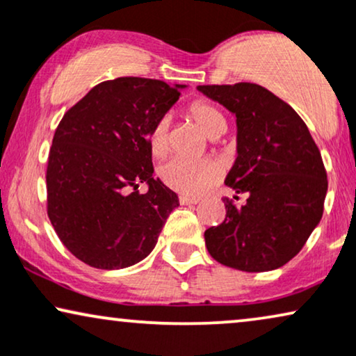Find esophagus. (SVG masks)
I'll use <instances>...</instances> for the list:
<instances>
[{
	"instance_id": "obj_1",
	"label": "esophagus",
	"mask_w": 356,
	"mask_h": 356,
	"mask_svg": "<svg viewBox=\"0 0 356 356\" xmlns=\"http://www.w3.org/2000/svg\"><path fill=\"white\" fill-rule=\"evenodd\" d=\"M179 200H181L182 205H197V203L200 202V198L188 197V195H181V197H179Z\"/></svg>"
}]
</instances>
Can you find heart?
Listing matches in <instances>:
<instances>
[{
  "label": "heart",
  "mask_w": 356,
  "mask_h": 356,
  "mask_svg": "<svg viewBox=\"0 0 356 356\" xmlns=\"http://www.w3.org/2000/svg\"><path fill=\"white\" fill-rule=\"evenodd\" d=\"M191 117L195 120L200 129L210 136L216 138L226 130V118L215 106L205 101L193 102L191 108ZM148 146L154 156H164L169 149V118L161 117L151 127L148 134ZM159 179L172 191L184 193V195H200L208 191L213 184L221 177V168L211 159H188L177 158L169 159L161 165Z\"/></svg>",
  "instance_id": "1"
}]
</instances>
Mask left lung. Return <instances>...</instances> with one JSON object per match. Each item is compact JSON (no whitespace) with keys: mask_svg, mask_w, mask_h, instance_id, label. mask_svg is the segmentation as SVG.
<instances>
[{"mask_svg":"<svg viewBox=\"0 0 356 356\" xmlns=\"http://www.w3.org/2000/svg\"><path fill=\"white\" fill-rule=\"evenodd\" d=\"M236 117V158L225 184L245 193L244 205L222 200L226 218L208 227L216 262L243 272H268L295 257L319 225L327 174L302 118L254 83L197 86Z\"/></svg>","mask_w":356,"mask_h":356,"instance_id":"8db88e82","label":"left lung"}]
</instances>
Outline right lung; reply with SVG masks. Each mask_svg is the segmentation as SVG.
<instances>
[{"mask_svg": "<svg viewBox=\"0 0 356 356\" xmlns=\"http://www.w3.org/2000/svg\"><path fill=\"white\" fill-rule=\"evenodd\" d=\"M184 88L146 78L111 79L61 118L47 165V213L81 262L118 270L154 249L179 197L153 177L148 134ZM140 183L149 186L145 194L138 192Z\"/></svg>", "mask_w": 356, "mask_h": 356, "instance_id": "right-lung-1", "label": "right lung"}]
</instances>
